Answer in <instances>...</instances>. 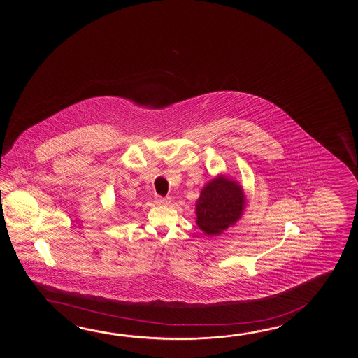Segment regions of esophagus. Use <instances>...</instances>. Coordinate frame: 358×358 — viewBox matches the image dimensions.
<instances>
[{
    "mask_svg": "<svg viewBox=\"0 0 358 358\" xmlns=\"http://www.w3.org/2000/svg\"><path fill=\"white\" fill-rule=\"evenodd\" d=\"M155 202L157 203V205L160 206H168L170 202H171V198H162L160 196H157V197L155 198Z\"/></svg>",
    "mask_w": 358,
    "mask_h": 358,
    "instance_id": "obj_1",
    "label": "esophagus"
}]
</instances>
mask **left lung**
<instances>
[{
  "label": "left lung",
  "instance_id": "8db88e82",
  "mask_svg": "<svg viewBox=\"0 0 358 358\" xmlns=\"http://www.w3.org/2000/svg\"><path fill=\"white\" fill-rule=\"evenodd\" d=\"M245 203L243 187L227 174H219L201 190L196 224L208 236H220L242 217Z\"/></svg>",
  "mask_w": 358,
  "mask_h": 358
}]
</instances>
